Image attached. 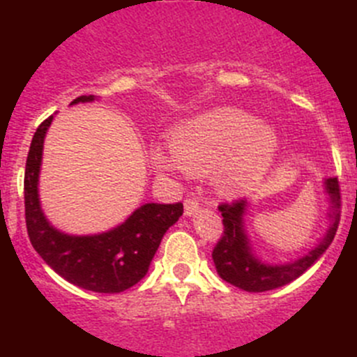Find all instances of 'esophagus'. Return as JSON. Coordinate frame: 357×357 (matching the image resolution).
Wrapping results in <instances>:
<instances>
[{"label": "esophagus", "instance_id": "esophagus-1", "mask_svg": "<svg viewBox=\"0 0 357 357\" xmlns=\"http://www.w3.org/2000/svg\"><path fill=\"white\" fill-rule=\"evenodd\" d=\"M199 207H200L199 200L193 199V197H190V199L185 200V215H188L190 218V215L197 214V212H199Z\"/></svg>", "mask_w": 357, "mask_h": 357}]
</instances>
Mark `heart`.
<instances>
[{
  "instance_id": "obj_1",
  "label": "heart",
  "mask_w": 357,
  "mask_h": 357,
  "mask_svg": "<svg viewBox=\"0 0 357 357\" xmlns=\"http://www.w3.org/2000/svg\"><path fill=\"white\" fill-rule=\"evenodd\" d=\"M275 129L254 114L222 107L179 126L169 139V150H150L153 171L172 178L185 171L192 176L212 174L215 188L238 195L254 188L268 174L278 153Z\"/></svg>"
}]
</instances>
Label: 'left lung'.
Returning <instances> with one entry per match:
<instances>
[{
    "mask_svg": "<svg viewBox=\"0 0 357 357\" xmlns=\"http://www.w3.org/2000/svg\"><path fill=\"white\" fill-rule=\"evenodd\" d=\"M325 193L328 195V219L330 226L325 236L319 238L311 250L302 257L294 261L283 262V264H271L264 262L259 255H255L252 248L250 238L245 229V212L247 200H236L235 204H222L219 207L222 215V238L212 252L214 266L218 275L225 282L238 287L245 291H266L275 290L304 275L319 257L326 252L330 243L333 242L335 233L338 228L340 219V190H338V179H325Z\"/></svg>",
    "mask_w": 357,
    "mask_h": 357,
    "instance_id": "left-lung-1",
    "label": "left lung"
}]
</instances>
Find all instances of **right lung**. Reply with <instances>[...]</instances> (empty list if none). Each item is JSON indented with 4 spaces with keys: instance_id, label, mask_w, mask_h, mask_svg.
I'll return each mask as SVG.
<instances>
[{
    "instance_id": "1",
    "label": "right lung",
    "mask_w": 357,
    "mask_h": 357,
    "mask_svg": "<svg viewBox=\"0 0 357 357\" xmlns=\"http://www.w3.org/2000/svg\"><path fill=\"white\" fill-rule=\"evenodd\" d=\"M95 102L82 95L75 103ZM53 115L34 132L24 178L25 222L32 247L63 280L84 290L119 294L145 278L162 236L181 218L183 204H145L122 225L96 235H68L46 219L39 200L43 146Z\"/></svg>"
}]
</instances>
